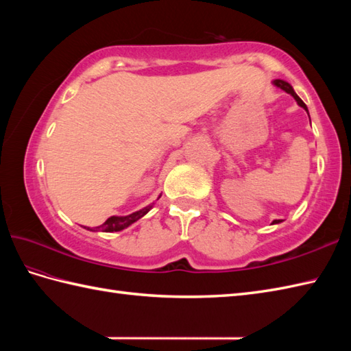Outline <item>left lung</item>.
<instances>
[{
	"label": "left lung",
	"mask_w": 351,
	"mask_h": 351,
	"mask_svg": "<svg viewBox=\"0 0 351 351\" xmlns=\"http://www.w3.org/2000/svg\"><path fill=\"white\" fill-rule=\"evenodd\" d=\"M273 84L276 86V87H279V88H282V90L283 92H287V93H289L291 96H293V98L297 101V104H299V106L302 107V108H304V110H306L308 111V107H306V104H304L300 98H299V96H297V93L294 92V88L293 87H291V84L289 83H287V81H283V80H274L273 81ZM309 114V113H308ZM309 121H311V119H309ZM282 220H273V223H271V225H276V223H280Z\"/></svg>",
	"instance_id": "1"
}]
</instances>
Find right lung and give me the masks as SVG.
<instances>
[{
	"mask_svg": "<svg viewBox=\"0 0 351 351\" xmlns=\"http://www.w3.org/2000/svg\"><path fill=\"white\" fill-rule=\"evenodd\" d=\"M151 208H152V205L145 206L143 210L136 211V213H132V214H130V215H123V217H119V215H113V217L107 219L106 223H102L101 226L96 228V230L101 229L102 232H117V230H122V229H125V228H128L130 225H132L134 221H137L138 219L143 217V215H146L149 211H151ZM84 228H86V226H84ZM86 229L92 230L90 228H86Z\"/></svg>",
	"mask_w": 351,
	"mask_h": 351,
	"instance_id": "right-lung-1",
	"label": "right lung"
}]
</instances>
